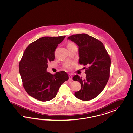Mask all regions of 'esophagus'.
I'll return each mask as SVG.
<instances>
[{
    "label": "esophagus",
    "mask_w": 133,
    "mask_h": 133,
    "mask_svg": "<svg viewBox=\"0 0 133 133\" xmlns=\"http://www.w3.org/2000/svg\"><path fill=\"white\" fill-rule=\"evenodd\" d=\"M69 79H70V81H72V75L69 74Z\"/></svg>",
    "instance_id": "34e87169"
}]
</instances>
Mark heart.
Instances as JSON below:
<instances>
[{
    "mask_svg": "<svg viewBox=\"0 0 133 133\" xmlns=\"http://www.w3.org/2000/svg\"><path fill=\"white\" fill-rule=\"evenodd\" d=\"M74 45H75L72 42H69L68 44H67V47L72 46H74ZM74 65V63H73L67 62L64 65V67L66 69H71L72 67V66Z\"/></svg>",
    "mask_w": 133,
    "mask_h": 133,
    "instance_id": "1",
    "label": "heart"
}]
</instances>
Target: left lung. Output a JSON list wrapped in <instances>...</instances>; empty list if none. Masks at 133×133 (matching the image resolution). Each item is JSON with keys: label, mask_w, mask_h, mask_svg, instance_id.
<instances>
[{"label": "left lung", "mask_w": 133, "mask_h": 133, "mask_svg": "<svg viewBox=\"0 0 133 133\" xmlns=\"http://www.w3.org/2000/svg\"><path fill=\"white\" fill-rule=\"evenodd\" d=\"M68 39L78 46L79 63L86 69L85 78L78 75L72 77L73 81H79L81 85L75 96L82 101L91 100L100 94L109 80L110 57L101 41L87 34L73 35Z\"/></svg>", "instance_id": "1"}]
</instances>
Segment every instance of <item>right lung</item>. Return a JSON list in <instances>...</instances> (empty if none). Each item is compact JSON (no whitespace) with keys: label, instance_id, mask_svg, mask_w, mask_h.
I'll return each mask as SVG.
<instances>
[{"label":"right lung","instance_id":"1","mask_svg":"<svg viewBox=\"0 0 133 133\" xmlns=\"http://www.w3.org/2000/svg\"><path fill=\"white\" fill-rule=\"evenodd\" d=\"M66 36H44L26 48L19 64L22 84L30 96L41 101L53 99L61 85L69 79L64 71L47 72L48 62L55 59V51Z\"/></svg>","mask_w":133,"mask_h":133}]
</instances>
